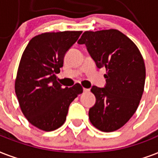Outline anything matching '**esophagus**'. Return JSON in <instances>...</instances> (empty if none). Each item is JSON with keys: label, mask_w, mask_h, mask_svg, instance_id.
I'll list each match as a JSON object with an SVG mask.
<instances>
[{"label": "esophagus", "mask_w": 158, "mask_h": 158, "mask_svg": "<svg viewBox=\"0 0 158 158\" xmlns=\"http://www.w3.org/2000/svg\"><path fill=\"white\" fill-rule=\"evenodd\" d=\"M83 92H84V93L89 92V89H86V88H83Z\"/></svg>", "instance_id": "obj_1"}]
</instances>
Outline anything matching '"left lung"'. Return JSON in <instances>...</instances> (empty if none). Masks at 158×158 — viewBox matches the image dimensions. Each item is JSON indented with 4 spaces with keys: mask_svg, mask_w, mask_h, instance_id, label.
I'll list each match as a JSON object with an SVG mask.
<instances>
[{
    "mask_svg": "<svg viewBox=\"0 0 158 158\" xmlns=\"http://www.w3.org/2000/svg\"><path fill=\"white\" fill-rule=\"evenodd\" d=\"M77 44L85 45L97 68L107 71L105 86L90 89L96 96L89 110L90 123L101 131H115L138 109L146 77L143 58L134 43L117 29L85 31Z\"/></svg>",
    "mask_w": 158,
    "mask_h": 158,
    "instance_id": "1",
    "label": "left lung"
}]
</instances>
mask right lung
I'll use <instances>...</instances> for the list:
<instances>
[{"label": "right lung", "mask_w": 158, "mask_h": 158, "mask_svg": "<svg viewBox=\"0 0 158 158\" xmlns=\"http://www.w3.org/2000/svg\"><path fill=\"white\" fill-rule=\"evenodd\" d=\"M81 31L44 33L29 41L23 52L15 84V94L29 123L44 131H52L64 123L68 108L83 91L80 84L73 87L57 81L56 74L63 59Z\"/></svg>", "instance_id": "obj_1"}]
</instances>
